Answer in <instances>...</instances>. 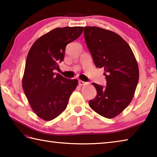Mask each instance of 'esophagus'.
Segmentation results:
<instances>
[{
  "mask_svg": "<svg viewBox=\"0 0 157 157\" xmlns=\"http://www.w3.org/2000/svg\"><path fill=\"white\" fill-rule=\"evenodd\" d=\"M87 84L86 82H85L84 81H82V80H79V86H83V85H86Z\"/></svg>",
  "mask_w": 157,
  "mask_h": 157,
  "instance_id": "obj_1",
  "label": "esophagus"
}]
</instances>
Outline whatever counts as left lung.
Listing matches in <instances>:
<instances>
[{
  "label": "left lung",
  "instance_id": "left-lung-1",
  "mask_svg": "<svg viewBox=\"0 0 157 157\" xmlns=\"http://www.w3.org/2000/svg\"><path fill=\"white\" fill-rule=\"evenodd\" d=\"M84 34L95 65L104 68L107 80L106 87L92 83L97 95L89 105L100 116L114 118L134 97L139 78L136 59L128 44L112 31L87 26Z\"/></svg>",
  "mask_w": 157,
  "mask_h": 157
}]
</instances>
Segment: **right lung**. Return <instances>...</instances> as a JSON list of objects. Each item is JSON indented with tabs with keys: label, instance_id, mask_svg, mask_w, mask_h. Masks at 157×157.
I'll return each mask as SVG.
<instances>
[{
	"label": "right lung",
	"instance_id": "add662e5",
	"mask_svg": "<svg viewBox=\"0 0 157 157\" xmlns=\"http://www.w3.org/2000/svg\"><path fill=\"white\" fill-rule=\"evenodd\" d=\"M84 27L57 28L37 39L29 50L22 86L32 109L50 121L59 116L78 86V79L54 73L62 62L66 46L81 35Z\"/></svg>",
	"mask_w": 157,
	"mask_h": 157
}]
</instances>
